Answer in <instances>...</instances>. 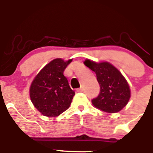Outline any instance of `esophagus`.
Segmentation results:
<instances>
[{
    "label": "esophagus",
    "mask_w": 153,
    "mask_h": 153,
    "mask_svg": "<svg viewBox=\"0 0 153 153\" xmlns=\"http://www.w3.org/2000/svg\"><path fill=\"white\" fill-rule=\"evenodd\" d=\"M77 91H78V92H82V91H83V87L80 86L79 88L77 89Z\"/></svg>",
    "instance_id": "1"
}]
</instances>
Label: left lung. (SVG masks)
<instances>
[{
	"label": "left lung",
	"mask_w": 153,
	"mask_h": 153,
	"mask_svg": "<svg viewBox=\"0 0 153 153\" xmlns=\"http://www.w3.org/2000/svg\"><path fill=\"white\" fill-rule=\"evenodd\" d=\"M85 66L95 72L100 85L99 95L92 104L107 113H117L127 104L131 96L129 85L120 71L108 62L85 59Z\"/></svg>",
	"instance_id": "1"
}]
</instances>
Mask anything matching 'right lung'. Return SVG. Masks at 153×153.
<instances>
[{
  "mask_svg": "<svg viewBox=\"0 0 153 153\" xmlns=\"http://www.w3.org/2000/svg\"><path fill=\"white\" fill-rule=\"evenodd\" d=\"M72 59H54L36 75L29 89L31 101L44 116L57 117L71 106L75 95L68 79L63 75Z\"/></svg>",
  "mask_w": 153,
  "mask_h": 153,
  "instance_id": "add662e5",
  "label": "right lung"
}]
</instances>
